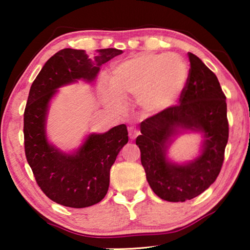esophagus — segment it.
<instances>
[{
  "mask_svg": "<svg viewBox=\"0 0 250 250\" xmlns=\"http://www.w3.org/2000/svg\"><path fill=\"white\" fill-rule=\"evenodd\" d=\"M128 135H129V138H131V139H135L136 136L139 135V131L135 127L131 126V127L128 128Z\"/></svg>",
  "mask_w": 250,
  "mask_h": 250,
  "instance_id": "obj_1",
  "label": "esophagus"
}]
</instances>
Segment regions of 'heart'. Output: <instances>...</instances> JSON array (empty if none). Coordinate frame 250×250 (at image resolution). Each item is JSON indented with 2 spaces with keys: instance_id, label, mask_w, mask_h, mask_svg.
Here are the masks:
<instances>
[{
  "instance_id": "heart-1",
  "label": "heart",
  "mask_w": 250,
  "mask_h": 250,
  "mask_svg": "<svg viewBox=\"0 0 250 250\" xmlns=\"http://www.w3.org/2000/svg\"><path fill=\"white\" fill-rule=\"evenodd\" d=\"M188 76L187 62L176 54H140L114 66L110 74L112 92L105 91V99L112 107L121 109V97H139L143 110L158 112L175 101Z\"/></svg>"
}]
</instances>
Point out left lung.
Instances as JSON below:
<instances>
[{
	"label": "left lung",
	"mask_w": 250,
	"mask_h": 250,
	"mask_svg": "<svg viewBox=\"0 0 250 250\" xmlns=\"http://www.w3.org/2000/svg\"><path fill=\"white\" fill-rule=\"evenodd\" d=\"M188 56L189 76L180 104L145 119L135 141L150 188L159 198L172 203L192 199L215 182L229 140L227 98L220 82L199 58L191 52ZM180 129L204 134L201 156L182 166L170 163L166 157L170 138Z\"/></svg>",
	"instance_id": "left-lung-1"
}]
</instances>
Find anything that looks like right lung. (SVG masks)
<instances>
[{
    "instance_id": "right-lung-1",
    "label": "right lung",
    "mask_w": 250,
    "mask_h": 250,
    "mask_svg": "<svg viewBox=\"0 0 250 250\" xmlns=\"http://www.w3.org/2000/svg\"><path fill=\"white\" fill-rule=\"evenodd\" d=\"M122 50H97L93 57L84 50L63 49L50 58L29 90L23 112L25 155L41 190L54 203L84 208L104 199L108 192L110 168L128 142L125 124L102 134H90L75 153H63L47 142L45 121L49 102L57 88L78 80L92 82L102 64Z\"/></svg>"
}]
</instances>
